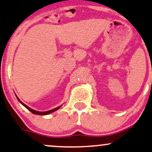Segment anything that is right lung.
<instances>
[{
	"label": "right lung",
	"instance_id": "obj_1",
	"mask_svg": "<svg viewBox=\"0 0 152 152\" xmlns=\"http://www.w3.org/2000/svg\"><path fill=\"white\" fill-rule=\"evenodd\" d=\"M16 98H17L18 100L19 101V102H20V104H22L25 107L27 108V109H28L29 111H30L32 112V113H34V114H36V115H48V114H49V113H53V112H54V111H57V110L59 109V108L61 107V106H59V107H57V108H55V109H52V110H50V111H35V110H33V109H31V108H30V107H28V106H27V105L25 104L24 103H23L22 102L20 101L19 99H18V97L17 96H16Z\"/></svg>",
	"mask_w": 152,
	"mask_h": 152
}]
</instances>
